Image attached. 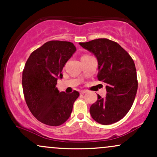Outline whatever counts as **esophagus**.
<instances>
[{"mask_svg":"<svg viewBox=\"0 0 157 157\" xmlns=\"http://www.w3.org/2000/svg\"><path fill=\"white\" fill-rule=\"evenodd\" d=\"M88 92V91H86V90H82V91H80V94H83Z\"/></svg>","mask_w":157,"mask_h":157,"instance_id":"obj_1","label":"esophagus"}]
</instances>
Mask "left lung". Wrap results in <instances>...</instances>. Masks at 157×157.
<instances>
[{
  "instance_id": "1",
  "label": "left lung",
  "mask_w": 157,
  "mask_h": 157,
  "mask_svg": "<svg viewBox=\"0 0 157 157\" xmlns=\"http://www.w3.org/2000/svg\"><path fill=\"white\" fill-rule=\"evenodd\" d=\"M80 45L97 57V78L106 85V97L98 94L90 107L91 117L102 125L118 122L131 109L137 91L134 60L117 43L109 39L99 38Z\"/></svg>"
}]
</instances>
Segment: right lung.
I'll return each mask as SVG.
<instances>
[{
  "label": "right lung",
  "mask_w": 157,
  "mask_h": 157,
  "mask_svg": "<svg viewBox=\"0 0 157 157\" xmlns=\"http://www.w3.org/2000/svg\"><path fill=\"white\" fill-rule=\"evenodd\" d=\"M76 52L68 41L51 40L30 55L23 71L22 85L25 100L33 116L50 126L63 124L69 118L78 91L60 92L56 87L62 78L65 64Z\"/></svg>",
  "instance_id": "add662e5"
}]
</instances>
